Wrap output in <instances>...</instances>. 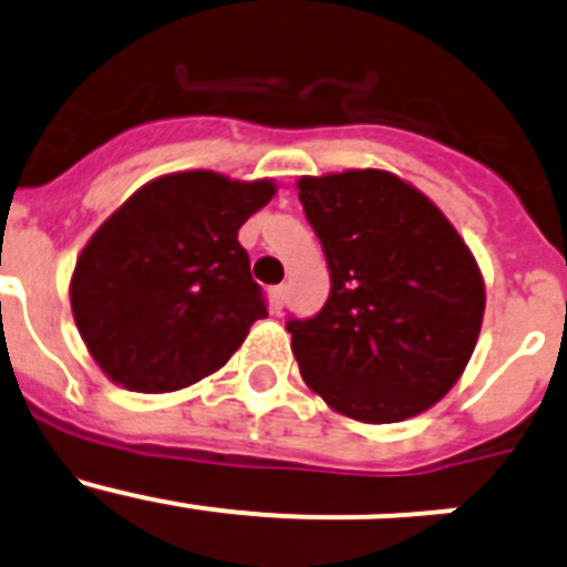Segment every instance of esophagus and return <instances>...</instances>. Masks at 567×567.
Instances as JSON below:
<instances>
[{
	"label": "esophagus",
	"instance_id": "1",
	"mask_svg": "<svg viewBox=\"0 0 567 567\" xmlns=\"http://www.w3.org/2000/svg\"><path fill=\"white\" fill-rule=\"evenodd\" d=\"M285 299H288V285H277V288L271 290V305H274V310H282L285 307Z\"/></svg>",
	"mask_w": 567,
	"mask_h": 567
}]
</instances>
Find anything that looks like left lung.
I'll list each match as a JSON object with an SVG mask.
<instances>
[{
    "label": "left lung",
    "mask_w": 567,
    "mask_h": 567,
    "mask_svg": "<svg viewBox=\"0 0 567 567\" xmlns=\"http://www.w3.org/2000/svg\"><path fill=\"white\" fill-rule=\"evenodd\" d=\"M331 290L288 318L301 379L340 414L400 422L453 390L477 342L485 288L472 251L422 192L381 169L301 177Z\"/></svg>",
    "instance_id": "8db88e82"
}]
</instances>
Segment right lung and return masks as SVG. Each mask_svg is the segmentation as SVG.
<instances>
[{
    "label": "right lung",
    "mask_w": 567,
    "mask_h": 567,
    "mask_svg": "<svg viewBox=\"0 0 567 567\" xmlns=\"http://www.w3.org/2000/svg\"><path fill=\"white\" fill-rule=\"evenodd\" d=\"M274 192L271 181L208 169L164 175L99 227L76 260L71 310L114 384L183 390L216 373L268 316L238 230Z\"/></svg>",
    "instance_id": "right-lung-1"
}]
</instances>
